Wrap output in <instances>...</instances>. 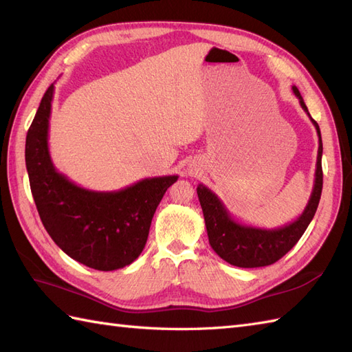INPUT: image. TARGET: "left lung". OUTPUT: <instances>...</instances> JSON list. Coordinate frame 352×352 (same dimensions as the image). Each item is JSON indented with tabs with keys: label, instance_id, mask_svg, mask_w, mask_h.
Masks as SVG:
<instances>
[{
	"label": "left lung",
	"instance_id": "obj_1",
	"mask_svg": "<svg viewBox=\"0 0 352 352\" xmlns=\"http://www.w3.org/2000/svg\"><path fill=\"white\" fill-rule=\"evenodd\" d=\"M292 90L294 96L299 99L302 109L307 112V116L309 117L312 124H314L318 135V154L314 188H312L305 210L302 212L298 219L280 228H274V230L244 225L234 219L231 213L228 212L225 204L221 201V198L213 191H210V189L201 184L197 186V194L199 204H201L203 208L204 222L207 228L208 243H210L212 249L223 261L234 265V267L259 268L277 262L299 241L317 212L322 189L321 133L317 121L312 120V117L309 116L308 108L296 85H293Z\"/></svg>",
	"mask_w": 352,
	"mask_h": 352
}]
</instances>
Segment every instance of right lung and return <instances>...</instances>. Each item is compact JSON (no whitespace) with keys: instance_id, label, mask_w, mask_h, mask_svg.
Returning a JSON list of instances; mask_svg holds the SVG:
<instances>
[{"instance_id":"add662e5","label":"right lung","mask_w":352,"mask_h":352,"mask_svg":"<svg viewBox=\"0 0 352 352\" xmlns=\"http://www.w3.org/2000/svg\"><path fill=\"white\" fill-rule=\"evenodd\" d=\"M53 93L54 84L44 93L26 135L25 161L36 210L53 241L74 261L99 271L124 268L144 250L161 198L179 176L146 177L111 192L74 184L50 157Z\"/></svg>"}]
</instances>
